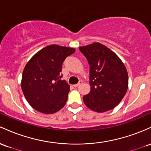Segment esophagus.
Returning a JSON list of instances; mask_svg holds the SVG:
<instances>
[{
  "label": "esophagus",
  "instance_id": "34e87169",
  "mask_svg": "<svg viewBox=\"0 0 151 151\" xmlns=\"http://www.w3.org/2000/svg\"><path fill=\"white\" fill-rule=\"evenodd\" d=\"M82 83H83V81H80L77 84L73 85V86H74V87H78V86H80V85H81Z\"/></svg>",
  "mask_w": 151,
  "mask_h": 151
}]
</instances>
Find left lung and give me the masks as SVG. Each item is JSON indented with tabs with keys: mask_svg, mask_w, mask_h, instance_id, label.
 <instances>
[{
	"mask_svg": "<svg viewBox=\"0 0 151 151\" xmlns=\"http://www.w3.org/2000/svg\"><path fill=\"white\" fill-rule=\"evenodd\" d=\"M79 49L90 65L91 91L83 97L88 108L103 113L119 104L128 88L126 68L113 50L100 43H93Z\"/></svg>",
	"mask_w": 151,
	"mask_h": 151,
	"instance_id": "8db88e82",
	"label": "left lung"
}]
</instances>
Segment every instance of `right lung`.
<instances>
[{"label":"right lung","mask_w":151,"mask_h":151,"mask_svg":"<svg viewBox=\"0 0 151 151\" xmlns=\"http://www.w3.org/2000/svg\"><path fill=\"white\" fill-rule=\"evenodd\" d=\"M76 49L50 45L39 50L23 69L21 88L32 108L52 114L64 107L70 91L65 81L60 80L63 63Z\"/></svg>","instance_id":"1"}]
</instances>
